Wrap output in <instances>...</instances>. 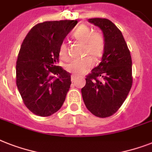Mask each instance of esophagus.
I'll list each match as a JSON object with an SVG mask.
<instances>
[{"instance_id":"obj_1","label":"esophagus","mask_w":152,"mask_h":152,"mask_svg":"<svg viewBox=\"0 0 152 152\" xmlns=\"http://www.w3.org/2000/svg\"><path fill=\"white\" fill-rule=\"evenodd\" d=\"M71 79H72V82H75L77 79H79V77H77V76H74V75H72V77H71Z\"/></svg>"}]
</instances>
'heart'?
Here are the masks:
<instances>
[{"instance_id":"obj_1","label":"heart","mask_w":152,"mask_h":152,"mask_svg":"<svg viewBox=\"0 0 152 152\" xmlns=\"http://www.w3.org/2000/svg\"><path fill=\"white\" fill-rule=\"evenodd\" d=\"M72 37L83 44V55L85 57L70 61L66 65V70L74 76H79L93 67V59L97 60L102 58L105 48V40L100 32L92 31L90 27L85 25L77 27L72 33ZM58 55L62 59L68 58L67 45L64 42L59 44Z\"/></svg>"}]
</instances>
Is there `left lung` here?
Masks as SVG:
<instances>
[{"label":"left lung","instance_id":"obj_1","mask_svg":"<svg viewBox=\"0 0 152 152\" xmlns=\"http://www.w3.org/2000/svg\"><path fill=\"white\" fill-rule=\"evenodd\" d=\"M88 21L102 30L105 48L101 63L86 76L81 93L87 109L95 116L106 118L119 110L131 89V55L123 34L114 23L107 18Z\"/></svg>","mask_w":152,"mask_h":152}]
</instances>
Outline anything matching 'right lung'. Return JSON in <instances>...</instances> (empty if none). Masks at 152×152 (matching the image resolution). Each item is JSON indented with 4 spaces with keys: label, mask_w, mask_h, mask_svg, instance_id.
<instances>
[{
    "label": "right lung",
    "mask_w": 152,
    "mask_h": 152,
    "mask_svg": "<svg viewBox=\"0 0 152 152\" xmlns=\"http://www.w3.org/2000/svg\"><path fill=\"white\" fill-rule=\"evenodd\" d=\"M77 20L38 23L28 33L16 61V85L33 114L50 116L61 108L71 85V74L56 65L58 47Z\"/></svg>",
    "instance_id": "right-lung-1"
}]
</instances>
